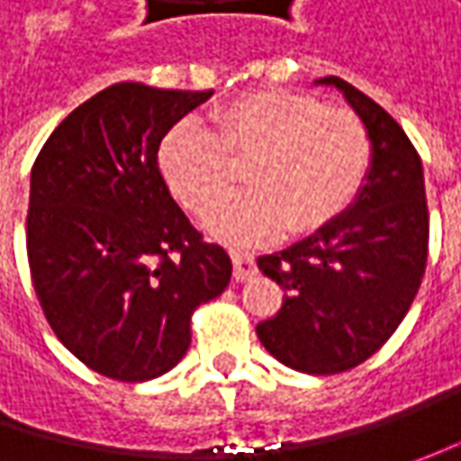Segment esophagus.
I'll return each mask as SVG.
<instances>
[{"label": "esophagus", "mask_w": 461, "mask_h": 461, "mask_svg": "<svg viewBox=\"0 0 461 461\" xmlns=\"http://www.w3.org/2000/svg\"><path fill=\"white\" fill-rule=\"evenodd\" d=\"M230 258H233V279L236 282H246V279H251V276L257 275V258H254V254L233 249Z\"/></svg>", "instance_id": "obj_1"}]
</instances>
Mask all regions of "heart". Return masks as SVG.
Returning a JSON list of instances; mask_svg holds the SVG:
<instances>
[{
	"mask_svg": "<svg viewBox=\"0 0 461 461\" xmlns=\"http://www.w3.org/2000/svg\"><path fill=\"white\" fill-rule=\"evenodd\" d=\"M207 122L210 131L176 122L161 140L158 167L174 197L200 218L228 197L243 167L249 192L210 218L228 240L323 230L354 204L372 167L362 117L308 92H243L212 107Z\"/></svg>",
	"mask_w": 461,
	"mask_h": 461,
	"instance_id": "heart-1",
	"label": "heart"
}]
</instances>
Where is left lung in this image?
<instances>
[{
  "label": "left lung",
  "mask_w": 461,
  "mask_h": 461,
  "mask_svg": "<svg viewBox=\"0 0 461 461\" xmlns=\"http://www.w3.org/2000/svg\"><path fill=\"white\" fill-rule=\"evenodd\" d=\"M333 84L372 138V167L357 203L315 236L258 257L285 290L282 308L257 326L258 341L305 375H339L366 362L413 305L429 258V204L416 146L375 99Z\"/></svg>",
  "instance_id": "8db88e82"
}]
</instances>
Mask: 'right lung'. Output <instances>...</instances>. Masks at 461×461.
Here are the masks:
<instances>
[{
    "label": "right lung",
    "instance_id": "right-lung-1",
    "mask_svg": "<svg viewBox=\"0 0 461 461\" xmlns=\"http://www.w3.org/2000/svg\"><path fill=\"white\" fill-rule=\"evenodd\" d=\"M210 95L113 84L63 117L32 164V287L59 341L102 377L146 382L176 366L194 310L230 282V257L158 168L161 138Z\"/></svg>",
    "mask_w": 461,
    "mask_h": 461
}]
</instances>
